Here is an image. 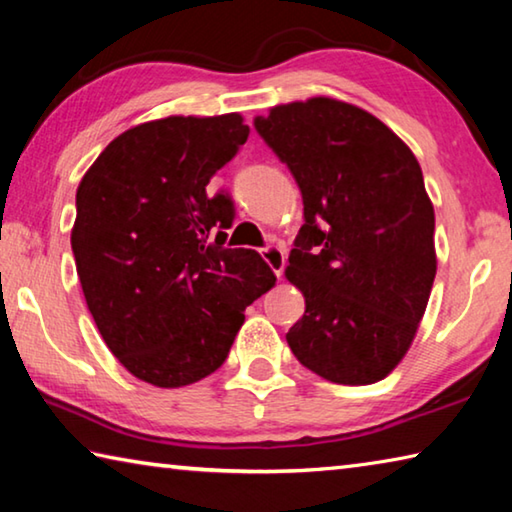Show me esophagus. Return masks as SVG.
<instances>
[{
	"mask_svg": "<svg viewBox=\"0 0 512 512\" xmlns=\"http://www.w3.org/2000/svg\"><path fill=\"white\" fill-rule=\"evenodd\" d=\"M262 257L264 262L273 268V273L277 277L284 275V264H287V259H284V250L280 246H266L262 250Z\"/></svg>",
	"mask_w": 512,
	"mask_h": 512,
	"instance_id": "obj_1",
	"label": "esophagus"
}]
</instances>
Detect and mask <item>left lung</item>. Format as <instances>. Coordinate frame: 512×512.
<instances>
[{"mask_svg":"<svg viewBox=\"0 0 512 512\" xmlns=\"http://www.w3.org/2000/svg\"><path fill=\"white\" fill-rule=\"evenodd\" d=\"M255 128L305 205L284 271L305 296L289 348L334 384H375L409 352L436 277L420 164L384 121L329 97L282 103Z\"/></svg>","mask_w":512,"mask_h":512,"instance_id":"1","label":"left lung"}]
</instances>
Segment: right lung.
<instances>
[{"label":"right lung","instance_id":"1","mask_svg":"<svg viewBox=\"0 0 512 512\" xmlns=\"http://www.w3.org/2000/svg\"><path fill=\"white\" fill-rule=\"evenodd\" d=\"M248 133L239 112L146 121L115 137L76 189L85 302L110 352L146 384L212 375L246 307L275 284L255 250L223 248L235 207L205 189Z\"/></svg>","mask_w":512,"mask_h":512}]
</instances>
